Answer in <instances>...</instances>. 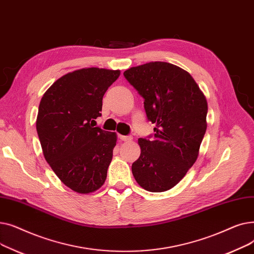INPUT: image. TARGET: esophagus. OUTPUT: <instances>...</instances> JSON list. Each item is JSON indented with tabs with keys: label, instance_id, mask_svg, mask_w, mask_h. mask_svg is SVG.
Listing matches in <instances>:
<instances>
[{
	"label": "esophagus",
	"instance_id": "esophagus-1",
	"mask_svg": "<svg viewBox=\"0 0 254 254\" xmlns=\"http://www.w3.org/2000/svg\"><path fill=\"white\" fill-rule=\"evenodd\" d=\"M120 139L125 142H129L132 140V137L131 136H120Z\"/></svg>",
	"mask_w": 254,
	"mask_h": 254
}]
</instances>
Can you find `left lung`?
Here are the masks:
<instances>
[{
    "label": "left lung",
    "mask_w": 254,
    "mask_h": 254,
    "mask_svg": "<svg viewBox=\"0 0 254 254\" xmlns=\"http://www.w3.org/2000/svg\"><path fill=\"white\" fill-rule=\"evenodd\" d=\"M124 75L143 97L146 115L155 125L151 140H138L141 154L131 165L132 175L146 190H169L198 156L207 129V100L191 75L170 63L132 66Z\"/></svg>",
    "instance_id": "left-lung-1"
}]
</instances>
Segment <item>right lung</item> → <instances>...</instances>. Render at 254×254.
I'll return each instance as SVG.
<instances>
[{
	"label": "right lung",
	"mask_w": 254,
	"mask_h": 254,
	"mask_svg": "<svg viewBox=\"0 0 254 254\" xmlns=\"http://www.w3.org/2000/svg\"><path fill=\"white\" fill-rule=\"evenodd\" d=\"M119 70L84 68L59 78L43 95L36 128L46 162L78 193L98 190L107 177L116 132L95 127L103 97Z\"/></svg>",
	"instance_id": "right-lung-1"
}]
</instances>
